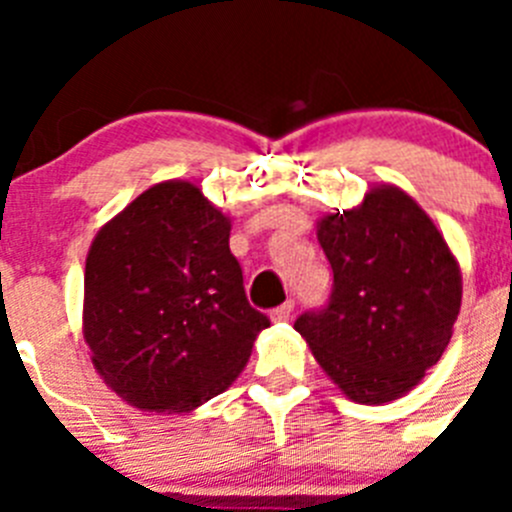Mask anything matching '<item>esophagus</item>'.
<instances>
[{
	"label": "esophagus",
	"mask_w": 512,
	"mask_h": 512,
	"mask_svg": "<svg viewBox=\"0 0 512 512\" xmlns=\"http://www.w3.org/2000/svg\"><path fill=\"white\" fill-rule=\"evenodd\" d=\"M292 312H295V302L287 300V302H282V305L271 310V320H274V323H284V320L292 318Z\"/></svg>",
	"instance_id": "34e87169"
}]
</instances>
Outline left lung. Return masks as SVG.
Returning <instances> with one entry per match:
<instances>
[{"mask_svg": "<svg viewBox=\"0 0 512 512\" xmlns=\"http://www.w3.org/2000/svg\"><path fill=\"white\" fill-rule=\"evenodd\" d=\"M318 241L333 292L295 330L348 400H397L449 346L461 307L459 261L423 207L392 184L369 189L354 210L320 217Z\"/></svg>", "mask_w": 512, "mask_h": 512, "instance_id": "obj_1", "label": "left lung"}]
</instances>
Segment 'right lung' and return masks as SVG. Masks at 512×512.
<instances>
[{
  "instance_id": "add662e5",
  "label": "right lung",
  "mask_w": 512,
  "mask_h": 512,
  "mask_svg": "<svg viewBox=\"0 0 512 512\" xmlns=\"http://www.w3.org/2000/svg\"><path fill=\"white\" fill-rule=\"evenodd\" d=\"M228 241L230 217L182 179L153 184L94 235L81 328L99 377L133 408L192 413L269 328Z\"/></svg>"
}]
</instances>
